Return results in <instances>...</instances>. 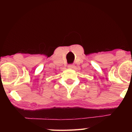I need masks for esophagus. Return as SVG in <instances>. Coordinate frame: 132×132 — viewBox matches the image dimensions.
Masks as SVG:
<instances>
[{
  "label": "esophagus",
  "mask_w": 132,
  "mask_h": 132,
  "mask_svg": "<svg viewBox=\"0 0 132 132\" xmlns=\"http://www.w3.org/2000/svg\"><path fill=\"white\" fill-rule=\"evenodd\" d=\"M68 67L69 69H73V68H74V65H73V64H68Z\"/></svg>",
  "instance_id": "1"
}]
</instances>
